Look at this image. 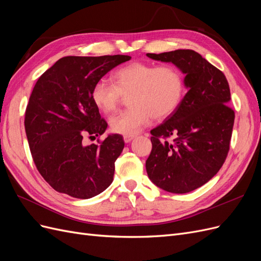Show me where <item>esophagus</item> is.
Segmentation results:
<instances>
[{"mask_svg": "<svg viewBox=\"0 0 261 261\" xmlns=\"http://www.w3.org/2000/svg\"><path fill=\"white\" fill-rule=\"evenodd\" d=\"M135 137H136L135 135H125L124 136V141H125V143H129V141H132Z\"/></svg>", "mask_w": 261, "mask_h": 261, "instance_id": "34e87169", "label": "esophagus"}]
</instances>
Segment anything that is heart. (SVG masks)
Segmentation results:
<instances>
[{"label": "heart", "mask_w": 261, "mask_h": 261, "mask_svg": "<svg viewBox=\"0 0 261 261\" xmlns=\"http://www.w3.org/2000/svg\"><path fill=\"white\" fill-rule=\"evenodd\" d=\"M112 82L99 81L91 90L93 103L109 114L127 96L128 109L110 118V127L121 135H136L151 122L163 120L180 105L185 92V77L175 65H155L134 62L116 69Z\"/></svg>", "instance_id": "heart-1"}]
</instances>
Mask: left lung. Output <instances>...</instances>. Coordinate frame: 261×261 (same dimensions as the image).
Returning <instances> with one entry per match:
<instances>
[{
    "label": "left lung",
    "mask_w": 261,
    "mask_h": 261,
    "mask_svg": "<svg viewBox=\"0 0 261 261\" xmlns=\"http://www.w3.org/2000/svg\"><path fill=\"white\" fill-rule=\"evenodd\" d=\"M147 57L180 68L188 89L175 111L150 132L148 176L167 192L189 193L215 176L227 156L235 118L227 105L230 87L220 69L193 50Z\"/></svg>",
    "instance_id": "1"
}]
</instances>
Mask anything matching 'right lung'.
<instances>
[{"mask_svg":"<svg viewBox=\"0 0 261 261\" xmlns=\"http://www.w3.org/2000/svg\"><path fill=\"white\" fill-rule=\"evenodd\" d=\"M128 55L65 57L39 77L25 113V129L37 170L55 191L88 199L111 185L123 137L109 135L85 146V136H101L108 127L91 90Z\"/></svg>","mask_w":261,"mask_h":261,"instance_id":"right-lung-1","label":"right lung"}]
</instances>
